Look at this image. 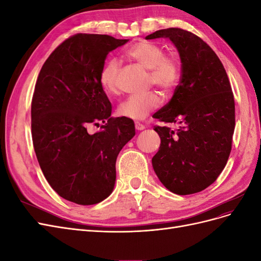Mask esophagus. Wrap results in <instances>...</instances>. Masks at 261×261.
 Listing matches in <instances>:
<instances>
[{
    "instance_id": "esophagus-1",
    "label": "esophagus",
    "mask_w": 261,
    "mask_h": 261,
    "mask_svg": "<svg viewBox=\"0 0 261 261\" xmlns=\"http://www.w3.org/2000/svg\"><path fill=\"white\" fill-rule=\"evenodd\" d=\"M135 127H136V129L137 130H143V129H145L146 127H145V125L144 124H141V123H139V122H135Z\"/></svg>"
}]
</instances>
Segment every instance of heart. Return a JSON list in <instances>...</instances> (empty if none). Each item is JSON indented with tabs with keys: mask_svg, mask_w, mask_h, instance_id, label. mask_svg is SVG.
Masks as SVG:
<instances>
[{
	"mask_svg": "<svg viewBox=\"0 0 261 261\" xmlns=\"http://www.w3.org/2000/svg\"><path fill=\"white\" fill-rule=\"evenodd\" d=\"M126 54L141 66L150 69V85L159 87L164 93H171L177 87L180 80V63L175 55L165 53L162 45L141 40L130 45ZM120 69V62L114 58L108 59L102 66L99 80L108 93L117 92ZM160 106L161 97L155 91L135 94L122 102L118 107V114L132 120H144Z\"/></svg>",
	"mask_w": 261,
	"mask_h": 261,
	"instance_id": "obj_1",
	"label": "heart"
}]
</instances>
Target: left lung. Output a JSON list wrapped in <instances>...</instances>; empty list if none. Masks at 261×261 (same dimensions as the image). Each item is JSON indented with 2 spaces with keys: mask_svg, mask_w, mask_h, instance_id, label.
Instances as JSON below:
<instances>
[{
  "mask_svg": "<svg viewBox=\"0 0 261 261\" xmlns=\"http://www.w3.org/2000/svg\"><path fill=\"white\" fill-rule=\"evenodd\" d=\"M155 38H169L175 44L181 75L169 103L153 115L178 128L154 126L161 145L152 167L172 193H199L218 178L231 153L235 127L231 84L222 62L198 36L168 28L146 37Z\"/></svg>",
  "mask_w": 261,
  "mask_h": 261,
  "instance_id": "obj_1",
  "label": "left lung"
}]
</instances>
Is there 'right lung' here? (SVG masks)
<instances>
[{"label": "right lung", "mask_w": 261, "mask_h": 261, "mask_svg": "<svg viewBox=\"0 0 261 261\" xmlns=\"http://www.w3.org/2000/svg\"><path fill=\"white\" fill-rule=\"evenodd\" d=\"M126 39L76 34L46 59L31 101V135L39 165L63 198L96 204L112 193L116 158L135 136L134 121L112 117L99 80L107 55ZM101 121L91 134L90 124Z\"/></svg>", "instance_id": "obj_1"}]
</instances>
